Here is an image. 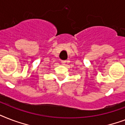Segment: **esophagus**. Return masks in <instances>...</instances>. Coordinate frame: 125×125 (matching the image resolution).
<instances>
[{
  "instance_id": "1",
  "label": "esophagus",
  "mask_w": 125,
  "mask_h": 125,
  "mask_svg": "<svg viewBox=\"0 0 125 125\" xmlns=\"http://www.w3.org/2000/svg\"><path fill=\"white\" fill-rule=\"evenodd\" d=\"M66 63H67L66 60H62V64L63 65H66Z\"/></svg>"
}]
</instances>
